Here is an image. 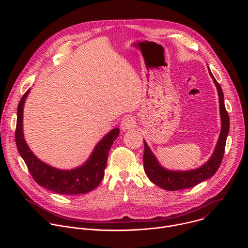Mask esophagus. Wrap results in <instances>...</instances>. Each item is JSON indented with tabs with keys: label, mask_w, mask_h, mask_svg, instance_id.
<instances>
[{
	"label": "esophagus",
	"mask_w": 248,
	"mask_h": 248,
	"mask_svg": "<svg viewBox=\"0 0 248 248\" xmlns=\"http://www.w3.org/2000/svg\"><path fill=\"white\" fill-rule=\"evenodd\" d=\"M134 125H135V121H134V118L131 117V116H126V117H124V118L122 120L121 127H122V129H124V130L132 128Z\"/></svg>",
	"instance_id": "esophagus-1"
}]
</instances>
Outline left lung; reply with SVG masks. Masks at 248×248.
<instances>
[{
    "label": "left lung",
    "mask_w": 248,
    "mask_h": 248,
    "mask_svg": "<svg viewBox=\"0 0 248 248\" xmlns=\"http://www.w3.org/2000/svg\"><path fill=\"white\" fill-rule=\"evenodd\" d=\"M210 76L214 80L216 84L218 94H219V102H220V113L222 120V129L219 136L218 143L216 145L215 151L209 159L207 163H205L202 167L191 170L187 171H172L168 170L160 166L155 156L149 149L148 145L144 141V154H143V164L144 170L149 178V180L155 184L156 186L170 191L186 189L204 182L205 180L213 176L218 170L223 157L225 153L226 141L229 134L230 129V118L229 114L225 108L224 103V94L221 88V85L217 82L215 78L212 75L209 69Z\"/></svg>",
    "instance_id": "left-lung-1"
}]
</instances>
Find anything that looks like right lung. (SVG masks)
I'll list each match as a JSON object with an SVG mask.
<instances>
[{"instance_id": "obj_1", "label": "right lung", "mask_w": 248, "mask_h": 248, "mask_svg": "<svg viewBox=\"0 0 248 248\" xmlns=\"http://www.w3.org/2000/svg\"><path fill=\"white\" fill-rule=\"evenodd\" d=\"M28 92L29 89L23 94L17 107L16 143L34 181L40 186L59 194H82L96 188L104 178L109 151L120 134V129L114 128L106 134L83 166L70 170L52 168L35 157L23 137L22 111Z\"/></svg>"}]
</instances>
